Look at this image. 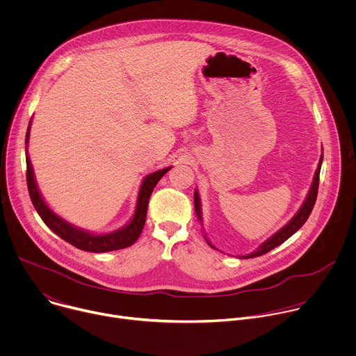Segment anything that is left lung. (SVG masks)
<instances>
[{"mask_svg":"<svg viewBox=\"0 0 356 356\" xmlns=\"http://www.w3.org/2000/svg\"><path fill=\"white\" fill-rule=\"evenodd\" d=\"M321 163H323V156L320 158V163H318V168L316 170V175H314V180H313V184L310 187V191L306 197V200H304L302 206L300 207V210L297 211V214L282 228L279 229L275 235H272L268 241H265L257 250H253L252 253H249V255H245L242 257L243 259H249V258H257V257H261V255H265V253H268L269 250H272L273 248L282 245L284 241H287L294 232H297L302 225L304 222L307 221V218L310 217L312 211H313V207L316 204V200H317V193H318V183H320V170H321ZM194 209H195V214H197V218L200 220V222L202 224V220H201V201H200V195H198V191L195 190L194 191ZM206 241L209 242V239L206 238ZM209 245L211 248H214L210 242ZM216 249V248H214Z\"/></svg>","mask_w":356,"mask_h":356,"instance_id":"8db88e82","label":"left lung"}]
</instances>
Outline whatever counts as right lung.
Listing matches in <instances>:
<instances>
[{
    "label": "right lung",
    "mask_w": 356,
    "mask_h": 356,
    "mask_svg": "<svg viewBox=\"0 0 356 356\" xmlns=\"http://www.w3.org/2000/svg\"><path fill=\"white\" fill-rule=\"evenodd\" d=\"M29 128H31V122H29V127L26 131L25 143H28V140H29ZM170 169L172 168H166V169L154 172L143 179L140 188H139V194H138L135 214H134L132 220L125 227H122L121 229H117L114 232H110V234L94 235L84 229H79V228L73 227L72 224H69L67 221H65L63 218L56 216L52 210L46 206V202L43 201V198L38 190L35 176H33V169H32L31 159L28 156V150H26V184H28V191H29V195L32 200V204H33L35 210L38 211L39 217L50 229H52L56 235H59L62 239H65L66 242L72 243L73 246H76L81 250L94 252V253L124 249L136 242V239L139 238V235L143 229L145 221H146V211H147L150 194H152V191H154L158 181Z\"/></svg>",
    "instance_id": "add662e5"
}]
</instances>
